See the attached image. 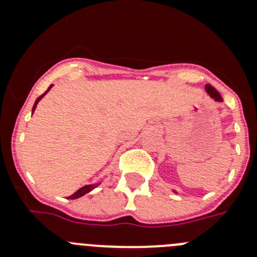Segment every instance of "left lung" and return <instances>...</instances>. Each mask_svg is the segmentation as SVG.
<instances>
[{"label": "left lung", "instance_id": "left-lung-1", "mask_svg": "<svg viewBox=\"0 0 257 257\" xmlns=\"http://www.w3.org/2000/svg\"><path fill=\"white\" fill-rule=\"evenodd\" d=\"M206 91H207L208 94H210V96L212 97V99H213V100H215V101H222V97L220 96L219 92H217L216 90H215V88L212 87V86L206 85Z\"/></svg>", "mask_w": 257, "mask_h": 257}]
</instances>
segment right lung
I'll return each mask as SVG.
<instances>
[{
  "label": "right lung",
  "instance_id": "1",
  "mask_svg": "<svg viewBox=\"0 0 257 257\" xmlns=\"http://www.w3.org/2000/svg\"><path fill=\"white\" fill-rule=\"evenodd\" d=\"M52 87V85L50 86L49 88H47V91L45 92V94H42L41 95L40 97H37V100H36V103H35V105H33V108H32V112H35V109H36V106H37V104H38V101L41 100V99H42V97L45 96V95L47 94V92L50 91V88ZM97 185H85V187H82V188H79L78 190H77L76 193H74V194H72V196H69V199H76V198H79V197H82V196H85L86 193H88V192H91L92 189H94V188H96Z\"/></svg>",
  "mask_w": 257,
  "mask_h": 257
}]
</instances>
